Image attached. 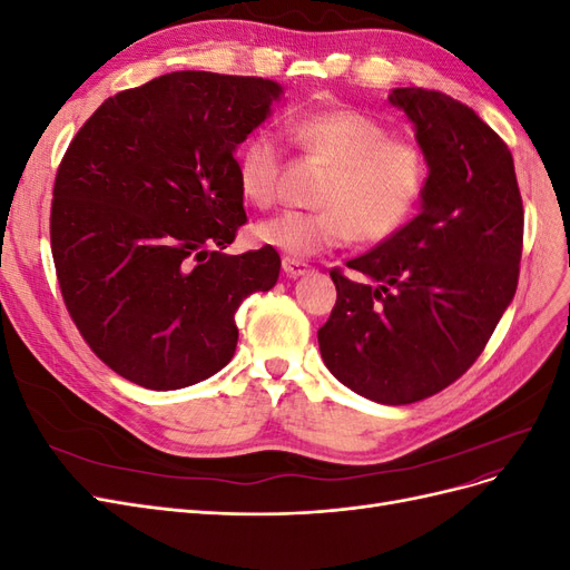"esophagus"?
I'll use <instances>...</instances> for the list:
<instances>
[{"label":"esophagus","mask_w":570,"mask_h":570,"mask_svg":"<svg viewBox=\"0 0 570 570\" xmlns=\"http://www.w3.org/2000/svg\"><path fill=\"white\" fill-rule=\"evenodd\" d=\"M283 271H285L287 278H299V275L308 273L312 268H308V264L299 262V258H289V256H285V258H283Z\"/></svg>","instance_id":"obj_1"}]
</instances>
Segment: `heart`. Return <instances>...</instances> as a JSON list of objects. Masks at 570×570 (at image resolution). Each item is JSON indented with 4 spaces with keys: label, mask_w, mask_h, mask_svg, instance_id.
<instances>
[{
    "label": "heart",
    "mask_w": 570,
    "mask_h": 570,
    "mask_svg": "<svg viewBox=\"0 0 570 570\" xmlns=\"http://www.w3.org/2000/svg\"><path fill=\"white\" fill-rule=\"evenodd\" d=\"M292 132L312 157L331 166L316 197V212H281L258 223L254 235L289 256H314L342 247L356 235L381 243L400 230L425 189V157L406 137L354 109L308 111L292 120ZM283 151L278 137L258 130L237 157L239 193L256 206L278 197Z\"/></svg>",
    "instance_id": "1"
}]
</instances>
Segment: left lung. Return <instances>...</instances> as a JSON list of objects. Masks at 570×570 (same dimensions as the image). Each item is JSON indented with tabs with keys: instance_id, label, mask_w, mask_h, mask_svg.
Instances as JSON below:
<instances>
[{
	"instance_id": "1",
	"label": "left lung",
	"mask_w": 570,
	"mask_h": 570,
	"mask_svg": "<svg viewBox=\"0 0 570 570\" xmlns=\"http://www.w3.org/2000/svg\"><path fill=\"white\" fill-rule=\"evenodd\" d=\"M390 105L416 130L428 164L419 216L347 266L318 331L323 364L377 404H411L473 366L519 285L523 202L513 157L471 107L396 88Z\"/></svg>"
}]
</instances>
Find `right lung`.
<instances>
[{
  "mask_svg": "<svg viewBox=\"0 0 570 570\" xmlns=\"http://www.w3.org/2000/svg\"><path fill=\"white\" fill-rule=\"evenodd\" d=\"M281 99L275 80L176 71L109 97L68 145L51 256L80 335L126 381L212 377L235 354L237 306L278 283L271 245L223 249L247 220L235 151Z\"/></svg>",
  "mask_w": 570,
  "mask_h": 570,
  "instance_id": "add662e5",
  "label": "right lung"
}]
</instances>
